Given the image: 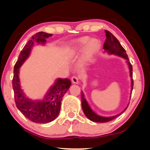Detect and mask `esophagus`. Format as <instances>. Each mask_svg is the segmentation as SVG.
<instances>
[{"label": "esophagus", "mask_w": 150, "mask_h": 150, "mask_svg": "<svg viewBox=\"0 0 150 150\" xmlns=\"http://www.w3.org/2000/svg\"><path fill=\"white\" fill-rule=\"evenodd\" d=\"M71 81L74 84H79V77H76V76H73L71 78Z\"/></svg>", "instance_id": "esophagus-1"}]
</instances>
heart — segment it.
I'll return each mask as SVG.
<instances>
[{
    "label": "heart",
    "instance_id": "heart-1",
    "mask_svg": "<svg viewBox=\"0 0 150 150\" xmlns=\"http://www.w3.org/2000/svg\"><path fill=\"white\" fill-rule=\"evenodd\" d=\"M100 47L101 43L99 40L96 38L90 39L89 37L84 36L73 41L69 52L70 54L75 57L83 51L81 61L83 63H86L94 57Z\"/></svg>",
    "mask_w": 150,
    "mask_h": 150
}]
</instances>
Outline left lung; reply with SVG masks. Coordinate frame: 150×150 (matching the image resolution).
<instances>
[{"label": "left lung", "instance_id": "8db88e82", "mask_svg": "<svg viewBox=\"0 0 150 150\" xmlns=\"http://www.w3.org/2000/svg\"><path fill=\"white\" fill-rule=\"evenodd\" d=\"M105 33H106L105 36H106L107 39L105 40L103 45V49L105 50L104 52H107V53L109 54H114V55L118 56V57H122L126 60V62H127L129 70V75H130L131 81V92H132V90H133V67H132L129 60L128 56L127 54H126L125 50L121 45V44H120V43L119 42V41L117 40V38L114 36L111 32H110L108 30H105ZM81 99H82L81 100L82 108H83L84 114L90 120L94 122L103 123V122H107L111 121V120L115 119L120 115H121V114L124 112L126 109H127V108L129 106V104H128L127 106L126 107L125 109L123 110L122 112L117 114V115L113 116H109V117H105V116H99L98 114H97L95 112H93L92 108H91V107L89 106L88 103L86 99L85 98L83 92H81Z\"/></svg>", "mask_w": 150, "mask_h": 150}]
</instances>
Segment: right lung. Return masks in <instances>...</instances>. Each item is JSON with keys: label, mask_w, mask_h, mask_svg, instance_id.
Segmentation results:
<instances>
[{"label": "right lung", "mask_w": 150, "mask_h": 150, "mask_svg": "<svg viewBox=\"0 0 150 150\" xmlns=\"http://www.w3.org/2000/svg\"><path fill=\"white\" fill-rule=\"evenodd\" d=\"M52 35L43 32L34 34L21 51L13 70L12 86L16 107L26 118L40 124L51 122L58 116L60 110L61 101L71 86V82L68 79L58 78L43 99L33 101L26 96L21 87L19 68L30 56L34 43L45 45L47 38Z\"/></svg>", "instance_id": "obj_1"}]
</instances>
